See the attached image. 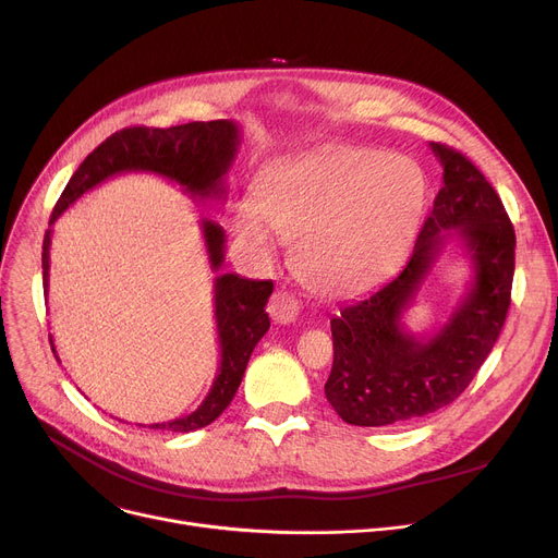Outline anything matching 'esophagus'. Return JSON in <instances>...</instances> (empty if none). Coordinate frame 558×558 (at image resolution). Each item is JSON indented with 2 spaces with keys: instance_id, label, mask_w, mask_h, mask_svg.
Returning <instances> with one entry per match:
<instances>
[{
  "instance_id": "esophagus-1",
  "label": "esophagus",
  "mask_w": 558,
  "mask_h": 558,
  "mask_svg": "<svg viewBox=\"0 0 558 558\" xmlns=\"http://www.w3.org/2000/svg\"><path fill=\"white\" fill-rule=\"evenodd\" d=\"M269 314L276 320V324L289 326L294 324L296 316H299V301L294 294H289L284 289L274 291V296L269 301Z\"/></svg>"
}]
</instances>
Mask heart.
Instances as JSON below:
<instances>
[{
    "mask_svg": "<svg viewBox=\"0 0 558 558\" xmlns=\"http://www.w3.org/2000/svg\"><path fill=\"white\" fill-rule=\"evenodd\" d=\"M423 171L402 156L337 149L264 173L253 201L232 210V230L255 262L291 244L299 280L348 296L387 278L412 246L425 213Z\"/></svg>",
    "mask_w": 558,
    "mask_h": 558,
    "instance_id": "obj_1",
    "label": "heart"
}]
</instances>
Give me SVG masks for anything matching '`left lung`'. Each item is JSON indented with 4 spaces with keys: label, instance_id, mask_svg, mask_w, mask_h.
<instances>
[{
    "label": "left lung",
    "instance_id": "left-lung-1",
    "mask_svg": "<svg viewBox=\"0 0 558 558\" xmlns=\"http://www.w3.org/2000/svg\"><path fill=\"white\" fill-rule=\"evenodd\" d=\"M429 146L444 165V187L407 267L330 318L335 362L326 398L350 425H400L457 400L486 362L511 305L515 232L500 196L461 151ZM452 231L472 255L476 278L449 324L421 340L399 318Z\"/></svg>",
    "mask_w": 558,
    "mask_h": 558
}]
</instances>
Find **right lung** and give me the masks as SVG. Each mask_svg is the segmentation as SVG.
Returning a JSON list of instances; mask_svg holds the SVG:
<instances>
[{"label": "right lung", "mask_w": 558, "mask_h": 558, "mask_svg": "<svg viewBox=\"0 0 558 558\" xmlns=\"http://www.w3.org/2000/svg\"><path fill=\"white\" fill-rule=\"evenodd\" d=\"M240 146V126L228 120L190 122L171 129L131 126L110 135L87 156L74 171L68 187L58 198L49 219V230L43 242V287L49 289V246L51 223L87 190L97 187L114 173L151 171L179 183L190 196L223 198V175L230 169ZM205 248L210 267L217 271L223 264V228L203 219ZM274 291L271 280H248L238 274H223L215 280V318L219 332L221 362L210 393L205 396L196 412L173 418L169 423L149 425L151 429L194 432L210 425L230 404L240 389L253 348L267 335L271 320L264 312ZM51 341V337H49ZM51 350L56 348L51 343ZM144 427V425H140Z\"/></svg>", "instance_id": "add662e5"}]
</instances>
